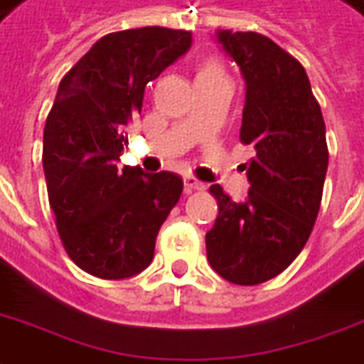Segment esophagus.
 <instances>
[{
	"label": "esophagus",
	"mask_w": 364,
	"mask_h": 364,
	"mask_svg": "<svg viewBox=\"0 0 364 364\" xmlns=\"http://www.w3.org/2000/svg\"><path fill=\"white\" fill-rule=\"evenodd\" d=\"M183 183H185V193H193V191L207 189V185H205V183H200L199 179H195V177H185V179H183Z\"/></svg>",
	"instance_id": "34e87169"
}]
</instances>
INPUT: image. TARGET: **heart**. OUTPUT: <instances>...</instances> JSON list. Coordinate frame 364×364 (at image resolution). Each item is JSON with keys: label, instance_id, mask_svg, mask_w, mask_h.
<instances>
[{"label": "heart", "instance_id": "obj_1", "mask_svg": "<svg viewBox=\"0 0 364 364\" xmlns=\"http://www.w3.org/2000/svg\"><path fill=\"white\" fill-rule=\"evenodd\" d=\"M218 76H225L223 73V68L215 60H205L203 65H200V70H199V76H197V80L199 78H218Z\"/></svg>", "mask_w": 364, "mask_h": 364}]
</instances>
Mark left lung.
<instances>
[{
  "mask_svg": "<svg viewBox=\"0 0 364 364\" xmlns=\"http://www.w3.org/2000/svg\"><path fill=\"white\" fill-rule=\"evenodd\" d=\"M215 37L244 78L240 139L256 156L244 165V200L210 187L218 215L205 236L207 258L230 284L256 286L286 270L311 235L329 164L325 122L306 68L274 41L228 29Z\"/></svg>",
  "mask_w": 364,
  "mask_h": 364,
  "instance_id": "left-lung-1",
  "label": "left lung"
}]
</instances>
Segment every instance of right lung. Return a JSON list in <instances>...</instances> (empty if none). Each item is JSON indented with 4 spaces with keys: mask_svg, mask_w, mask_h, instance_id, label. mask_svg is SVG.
I'll use <instances>...</instances> for the list:
<instances>
[{
    "mask_svg": "<svg viewBox=\"0 0 364 364\" xmlns=\"http://www.w3.org/2000/svg\"><path fill=\"white\" fill-rule=\"evenodd\" d=\"M191 49V33L141 27L110 33L70 68L43 134V169L65 250L102 279L136 276L181 197L169 171L118 167L126 126L141 112L147 82Z\"/></svg>",
    "mask_w": 364,
    "mask_h": 364,
    "instance_id": "obj_1",
    "label": "right lung"
}]
</instances>
